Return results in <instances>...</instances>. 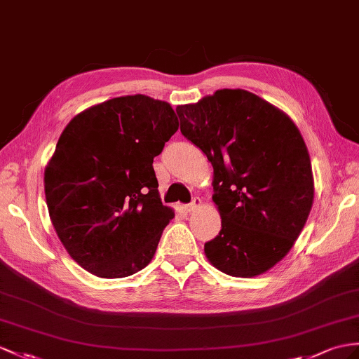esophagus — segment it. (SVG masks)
Wrapping results in <instances>:
<instances>
[{
  "label": "esophagus",
  "mask_w": 359,
  "mask_h": 359,
  "mask_svg": "<svg viewBox=\"0 0 359 359\" xmlns=\"http://www.w3.org/2000/svg\"><path fill=\"white\" fill-rule=\"evenodd\" d=\"M199 205H201V199L196 196V198L191 199L190 204L186 205V210H187V212H194V210H195L196 207H199Z\"/></svg>",
  "instance_id": "1"
}]
</instances>
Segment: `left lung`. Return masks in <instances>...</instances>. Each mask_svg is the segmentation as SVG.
I'll return each mask as SVG.
<instances>
[{
    "mask_svg": "<svg viewBox=\"0 0 359 359\" xmlns=\"http://www.w3.org/2000/svg\"><path fill=\"white\" fill-rule=\"evenodd\" d=\"M181 134L213 165L222 229L207 259L233 277L273 268L294 245L313 201L311 158L294 121L245 90H219L177 108Z\"/></svg>",
    "mask_w": 359,
    "mask_h": 359,
    "instance_id": "obj_1",
    "label": "left lung"
}]
</instances>
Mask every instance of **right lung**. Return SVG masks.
I'll list each match as a JSON object with an SVG mask.
<instances>
[{
    "instance_id": "obj_1",
    "label": "right lung",
    "mask_w": 359,
    "mask_h": 359,
    "mask_svg": "<svg viewBox=\"0 0 359 359\" xmlns=\"http://www.w3.org/2000/svg\"><path fill=\"white\" fill-rule=\"evenodd\" d=\"M178 130L169 103L135 94L95 104L69 121L43 173L60 242L103 278L152 260L172 208L163 205L154 158Z\"/></svg>"
}]
</instances>
